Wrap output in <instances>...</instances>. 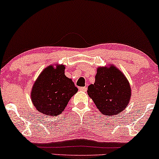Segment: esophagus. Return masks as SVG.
Instances as JSON below:
<instances>
[{
    "label": "esophagus",
    "instance_id": "34e87169",
    "mask_svg": "<svg viewBox=\"0 0 159 159\" xmlns=\"http://www.w3.org/2000/svg\"><path fill=\"white\" fill-rule=\"evenodd\" d=\"M79 89L80 91H83V92H86L87 88L86 87H80Z\"/></svg>",
    "mask_w": 159,
    "mask_h": 159
}]
</instances>
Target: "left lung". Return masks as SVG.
Here are the masks:
<instances>
[{
  "label": "left lung",
  "instance_id": "left-lung-1",
  "mask_svg": "<svg viewBox=\"0 0 159 159\" xmlns=\"http://www.w3.org/2000/svg\"><path fill=\"white\" fill-rule=\"evenodd\" d=\"M87 92L101 114L108 116L122 112L131 96L128 79L113 65L98 67L94 83L89 85Z\"/></svg>",
  "mask_w": 159,
  "mask_h": 159
}]
</instances>
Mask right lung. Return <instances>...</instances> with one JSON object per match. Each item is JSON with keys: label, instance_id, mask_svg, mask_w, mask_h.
<instances>
[{"label": "right lung", "instance_id": "add662e5", "mask_svg": "<svg viewBox=\"0 0 159 159\" xmlns=\"http://www.w3.org/2000/svg\"><path fill=\"white\" fill-rule=\"evenodd\" d=\"M46 67L35 80L31 91L32 103L37 111L49 116L63 112L77 92L74 82L65 74L64 65Z\"/></svg>", "mask_w": 159, "mask_h": 159}]
</instances>
